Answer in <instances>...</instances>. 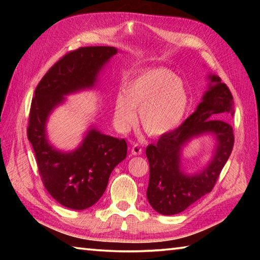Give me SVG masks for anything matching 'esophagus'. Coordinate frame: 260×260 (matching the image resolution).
<instances>
[{"label":"esophagus","mask_w":260,"mask_h":260,"mask_svg":"<svg viewBox=\"0 0 260 260\" xmlns=\"http://www.w3.org/2000/svg\"><path fill=\"white\" fill-rule=\"evenodd\" d=\"M132 153H133L134 156H139L142 153V148H141L138 143H135L133 147H132Z\"/></svg>","instance_id":"esophagus-1"}]
</instances>
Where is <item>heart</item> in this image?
Listing matches in <instances>:
<instances>
[{"label": "heart", "mask_w": 260, "mask_h": 260, "mask_svg": "<svg viewBox=\"0 0 260 260\" xmlns=\"http://www.w3.org/2000/svg\"><path fill=\"white\" fill-rule=\"evenodd\" d=\"M188 89L170 70H147L127 82L114 103V122L128 131L140 110V121L149 135L160 136L178 128L188 112Z\"/></svg>", "instance_id": "1"}]
</instances>
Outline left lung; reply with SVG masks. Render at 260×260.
Here are the masks:
<instances>
[{"label":"left lung","instance_id":"1","mask_svg":"<svg viewBox=\"0 0 260 260\" xmlns=\"http://www.w3.org/2000/svg\"><path fill=\"white\" fill-rule=\"evenodd\" d=\"M210 85L191 113L181 126L161 135L156 144H149L146 155L150 167L147 199L152 209L164 215L182 212L212 190L222 167L230 158L234 134L228 121L220 119L234 114L233 96L220 78L210 74ZM212 134L216 149L211 160L199 174L187 175L181 169L183 147L193 137Z\"/></svg>","mask_w":260,"mask_h":260}]
</instances>
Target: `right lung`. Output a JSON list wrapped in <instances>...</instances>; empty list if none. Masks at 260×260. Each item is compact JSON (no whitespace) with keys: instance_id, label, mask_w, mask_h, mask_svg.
<instances>
[{"instance_id":"add662e5","label":"right lung","mask_w":260,"mask_h":260,"mask_svg":"<svg viewBox=\"0 0 260 260\" xmlns=\"http://www.w3.org/2000/svg\"><path fill=\"white\" fill-rule=\"evenodd\" d=\"M117 51L101 46L69 52L52 65L34 91L27 138L43 186L65 208L85 210L102 197L110 174L126 158L127 143L91 127L76 150L59 151L47 139L48 117L64 102V96L93 88L100 71Z\"/></svg>"}]
</instances>
